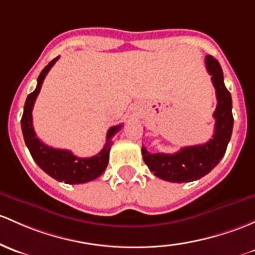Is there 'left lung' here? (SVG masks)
Returning <instances> with one entry per match:
<instances>
[{
    "label": "left lung",
    "instance_id": "1",
    "mask_svg": "<svg viewBox=\"0 0 255 255\" xmlns=\"http://www.w3.org/2000/svg\"><path fill=\"white\" fill-rule=\"evenodd\" d=\"M205 66L216 90L218 105L214 112L215 132L205 144L182 148L175 154H151L141 146L144 162L155 176L163 181L182 183L192 182L208 175L226 152L234 128L231 94L224 83V73L218 60L206 56Z\"/></svg>",
    "mask_w": 255,
    "mask_h": 255
}]
</instances>
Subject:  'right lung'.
I'll list each match as a JSON object with an SVG mask.
<instances>
[{"mask_svg": "<svg viewBox=\"0 0 255 255\" xmlns=\"http://www.w3.org/2000/svg\"><path fill=\"white\" fill-rule=\"evenodd\" d=\"M57 60L58 57H56L42 69L39 78H37L35 90L29 94L28 98H26L23 116H21L20 121L24 141H25L34 161L52 178L57 179L58 182H64L67 184L87 183V182L98 178L106 170V166L109 163L110 149L112 145V136L122 128V125L115 126L107 130L106 143L103 150L92 157H78L73 155V152L69 151V150L51 148V146H47L46 144L42 143L37 138L35 130H34L31 111H33L34 104H35L37 95L41 89L45 77Z\"/></svg>", "mask_w": 255, "mask_h": 255, "instance_id": "add662e5", "label": "right lung"}]
</instances>
